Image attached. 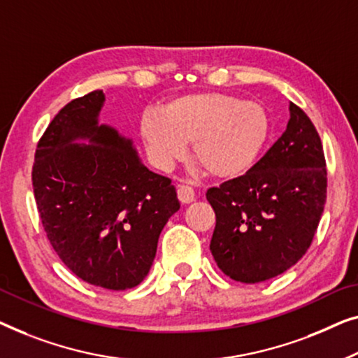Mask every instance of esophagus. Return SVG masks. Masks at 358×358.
<instances>
[{
    "label": "esophagus",
    "instance_id": "esophagus-1",
    "mask_svg": "<svg viewBox=\"0 0 358 358\" xmlns=\"http://www.w3.org/2000/svg\"><path fill=\"white\" fill-rule=\"evenodd\" d=\"M177 194H178V199H180L181 204H189L196 199V194H194L193 188H191V186H188V185H180L177 188Z\"/></svg>",
    "mask_w": 358,
    "mask_h": 358
}]
</instances>
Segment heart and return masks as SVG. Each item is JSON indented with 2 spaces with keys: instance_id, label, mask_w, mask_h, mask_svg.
Instances as JSON below:
<instances>
[{
  "instance_id": "heart-1",
  "label": "heart",
  "mask_w": 358,
  "mask_h": 358,
  "mask_svg": "<svg viewBox=\"0 0 358 358\" xmlns=\"http://www.w3.org/2000/svg\"><path fill=\"white\" fill-rule=\"evenodd\" d=\"M139 129L157 167L169 169L191 143V157L208 177L235 180L259 159L271 122L259 103L208 90L169 100L160 113H145Z\"/></svg>"
}]
</instances>
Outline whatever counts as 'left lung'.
<instances>
[{
  "mask_svg": "<svg viewBox=\"0 0 358 358\" xmlns=\"http://www.w3.org/2000/svg\"><path fill=\"white\" fill-rule=\"evenodd\" d=\"M287 129L243 177L206 193L215 213L210 253L230 279L256 284L292 268L310 248L326 203L320 134L290 102Z\"/></svg>",
  "mask_w": 358,
  "mask_h": 358,
  "instance_id": "8db88e82",
  "label": "left lung"
}]
</instances>
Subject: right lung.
<instances>
[{"instance_id": "1", "label": "right lung", "mask_w": 358, "mask_h": 358, "mask_svg": "<svg viewBox=\"0 0 358 358\" xmlns=\"http://www.w3.org/2000/svg\"><path fill=\"white\" fill-rule=\"evenodd\" d=\"M103 100L94 90L59 110L37 144L32 185L59 259L89 284L127 290L148 275L180 203L172 180L150 172L129 139L99 124Z\"/></svg>"}]
</instances>
